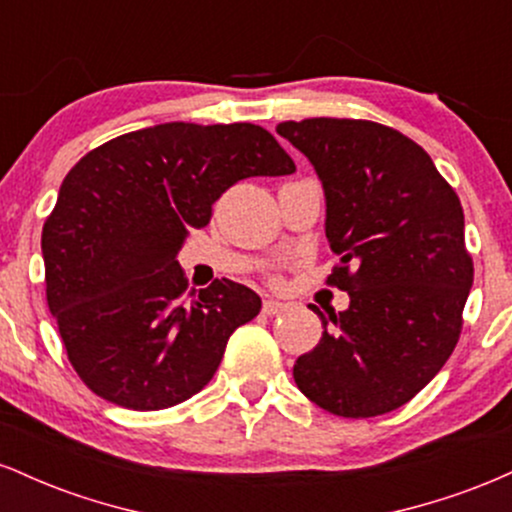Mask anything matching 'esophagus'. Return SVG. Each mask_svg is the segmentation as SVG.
Listing matches in <instances>:
<instances>
[{
    "instance_id": "34e87169",
    "label": "esophagus",
    "mask_w": 512,
    "mask_h": 512,
    "mask_svg": "<svg viewBox=\"0 0 512 512\" xmlns=\"http://www.w3.org/2000/svg\"><path fill=\"white\" fill-rule=\"evenodd\" d=\"M286 308H289V303L274 301V298H267V301H264V305H262V310L267 315H279V313H284Z\"/></svg>"
}]
</instances>
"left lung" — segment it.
Returning a JSON list of instances; mask_svg holds the SVG:
<instances>
[{"instance_id":"8db88e82","label":"left lung","mask_w":512,"mask_h":512,"mask_svg":"<svg viewBox=\"0 0 512 512\" xmlns=\"http://www.w3.org/2000/svg\"><path fill=\"white\" fill-rule=\"evenodd\" d=\"M276 134L315 168L325 236L342 255L330 284L349 308L327 310L320 344L293 380L317 407L368 419L407 404L445 366L472 289L464 214L431 156L397 129L310 117Z\"/></svg>"}]
</instances>
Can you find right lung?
Segmentation results:
<instances>
[{"instance_id":"obj_1","label":"right lung","mask_w":512,"mask_h":512,"mask_svg":"<svg viewBox=\"0 0 512 512\" xmlns=\"http://www.w3.org/2000/svg\"><path fill=\"white\" fill-rule=\"evenodd\" d=\"M293 170L272 134L248 122L144 127L69 170L40 248L64 349L98 397L158 411L214 378L228 337L262 301L231 279L185 298L175 257L233 182Z\"/></svg>"}]
</instances>
